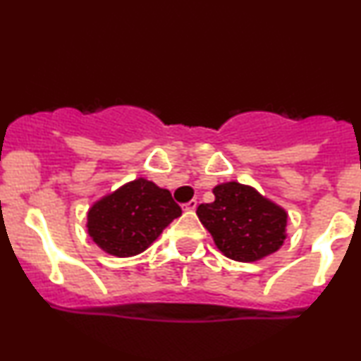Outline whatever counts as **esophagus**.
<instances>
[{
	"mask_svg": "<svg viewBox=\"0 0 361 361\" xmlns=\"http://www.w3.org/2000/svg\"><path fill=\"white\" fill-rule=\"evenodd\" d=\"M197 205H198L197 200H192V202L185 203V205H183V210H185V212H193L195 208H197Z\"/></svg>",
	"mask_w": 361,
	"mask_h": 361,
	"instance_id": "esophagus-1",
	"label": "esophagus"
}]
</instances>
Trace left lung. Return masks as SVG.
Returning <instances> with one entry per match:
<instances>
[{"label": "left lung", "instance_id": "obj_1", "mask_svg": "<svg viewBox=\"0 0 361 361\" xmlns=\"http://www.w3.org/2000/svg\"><path fill=\"white\" fill-rule=\"evenodd\" d=\"M212 192L215 202L202 203L197 215L225 257L257 262L284 245L288 212L281 205L238 181L220 183Z\"/></svg>", "mask_w": 361, "mask_h": 361}]
</instances>
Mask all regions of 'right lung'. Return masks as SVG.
<instances>
[{
    "label": "right lung",
    "instance_id": "add662e5",
    "mask_svg": "<svg viewBox=\"0 0 361 361\" xmlns=\"http://www.w3.org/2000/svg\"><path fill=\"white\" fill-rule=\"evenodd\" d=\"M180 215L181 208L168 190L146 178H136L95 200L87 212L85 228L106 254L133 257L153 245Z\"/></svg>",
    "mask_w": 361,
    "mask_h": 361
}]
</instances>
